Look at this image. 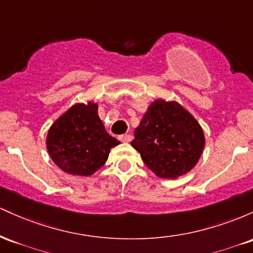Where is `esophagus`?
Segmentation results:
<instances>
[{"label":"esophagus","instance_id":"esophagus-1","mask_svg":"<svg viewBox=\"0 0 253 253\" xmlns=\"http://www.w3.org/2000/svg\"><path fill=\"white\" fill-rule=\"evenodd\" d=\"M119 139H120L123 143H129V141L132 140V135H130V134H121V135H119Z\"/></svg>","mask_w":253,"mask_h":253}]
</instances>
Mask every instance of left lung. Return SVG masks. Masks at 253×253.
<instances>
[{
	"instance_id": "left-lung-1",
	"label": "left lung",
	"mask_w": 253,
	"mask_h": 253,
	"mask_svg": "<svg viewBox=\"0 0 253 253\" xmlns=\"http://www.w3.org/2000/svg\"><path fill=\"white\" fill-rule=\"evenodd\" d=\"M146 167L163 178H176L195 167L205 147L199 123L177 102L157 100L149 107L130 143Z\"/></svg>"
}]
</instances>
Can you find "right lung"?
I'll list each match as a JSON object with an SVG mask.
<instances>
[{"label":"right lung","mask_w":253,"mask_h":253,"mask_svg":"<svg viewBox=\"0 0 253 253\" xmlns=\"http://www.w3.org/2000/svg\"><path fill=\"white\" fill-rule=\"evenodd\" d=\"M120 144L107 133L97 115V104L78 103L54 121L46 146L52 161L71 175L90 176L108 159L110 149Z\"/></svg>","instance_id":"obj_1"}]
</instances>
